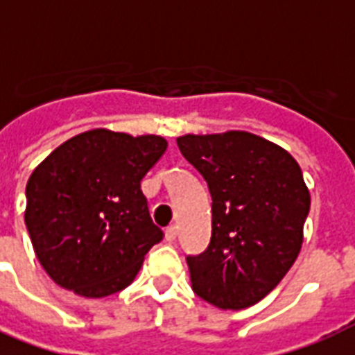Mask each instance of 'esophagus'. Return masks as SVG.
<instances>
[{
  "mask_svg": "<svg viewBox=\"0 0 355 355\" xmlns=\"http://www.w3.org/2000/svg\"><path fill=\"white\" fill-rule=\"evenodd\" d=\"M177 234H178V230H177V227H175V225H171V227L166 228V239H167V241H175V239H177Z\"/></svg>",
  "mask_w": 355,
  "mask_h": 355,
  "instance_id": "obj_1",
  "label": "esophagus"
}]
</instances>
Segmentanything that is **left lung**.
<instances>
[{"label":"left lung","mask_w":355,"mask_h":355,"mask_svg":"<svg viewBox=\"0 0 355 355\" xmlns=\"http://www.w3.org/2000/svg\"><path fill=\"white\" fill-rule=\"evenodd\" d=\"M177 145L211 195L210 243L186 256L191 287L217 308H248L300 252L309 214L302 171L282 147L248 132L188 134Z\"/></svg>","instance_id":"1"}]
</instances>
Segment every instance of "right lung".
<instances>
[{"mask_svg":"<svg viewBox=\"0 0 355 355\" xmlns=\"http://www.w3.org/2000/svg\"><path fill=\"white\" fill-rule=\"evenodd\" d=\"M166 147L160 136L97 128L64 141L33 171L25 225L58 286L101 298L134 280L145 254L164 239L139 184Z\"/></svg>","mask_w":355,"mask_h":355,"instance_id":"right-lung-1","label":"right lung"}]
</instances>
